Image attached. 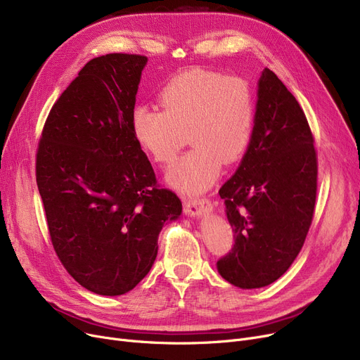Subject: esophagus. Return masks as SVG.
<instances>
[{
  "label": "esophagus",
  "mask_w": 360,
  "mask_h": 360,
  "mask_svg": "<svg viewBox=\"0 0 360 360\" xmlns=\"http://www.w3.org/2000/svg\"><path fill=\"white\" fill-rule=\"evenodd\" d=\"M184 212L185 214L195 217L205 212H212V201L207 198H193L184 201Z\"/></svg>",
  "instance_id": "obj_1"
}]
</instances>
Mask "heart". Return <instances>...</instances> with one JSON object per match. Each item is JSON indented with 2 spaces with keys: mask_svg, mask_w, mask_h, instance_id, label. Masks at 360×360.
Returning <instances> with one entry per match:
<instances>
[{
  "mask_svg": "<svg viewBox=\"0 0 360 360\" xmlns=\"http://www.w3.org/2000/svg\"><path fill=\"white\" fill-rule=\"evenodd\" d=\"M159 103L162 110L144 105L132 109V136L151 160L169 165L188 134L194 147L169 169L166 181L185 194L209 190L221 165L236 162L251 141L255 120L251 84L240 77L193 68L165 84Z\"/></svg>",
  "mask_w": 360,
  "mask_h": 360,
  "instance_id": "obj_1",
  "label": "heart"
}]
</instances>
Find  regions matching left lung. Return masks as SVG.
<instances>
[{"label":"left lung","mask_w":360,"mask_h":360,"mask_svg":"<svg viewBox=\"0 0 360 360\" xmlns=\"http://www.w3.org/2000/svg\"><path fill=\"white\" fill-rule=\"evenodd\" d=\"M318 160L304 110L277 75L258 80L252 137L235 175L219 190L233 229V248L217 261L240 289L271 285L307 239L316 198Z\"/></svg>","instance_id":"1"}]
</instances>
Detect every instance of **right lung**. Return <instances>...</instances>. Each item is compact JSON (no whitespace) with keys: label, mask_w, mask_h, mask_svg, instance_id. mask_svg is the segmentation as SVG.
Instances as JSON below:
<instances>
[{"label":"right lung","mask_w":360,"mask_h":360,"mask_svg":"<svg viewBox=\"0 0 360 360\" xmlns=\"http://www.w3.org/2000/svg\"><path fill=\"white\" fill-rule=\"evenodd\" d=\"M146 64L134 53L90 60L52 106L37 146L36 182L53 250L75 281L103 296L139 285L163 224L182 213L132 136Z\"/></svg>","instance_id":"1"}]
</instances>
